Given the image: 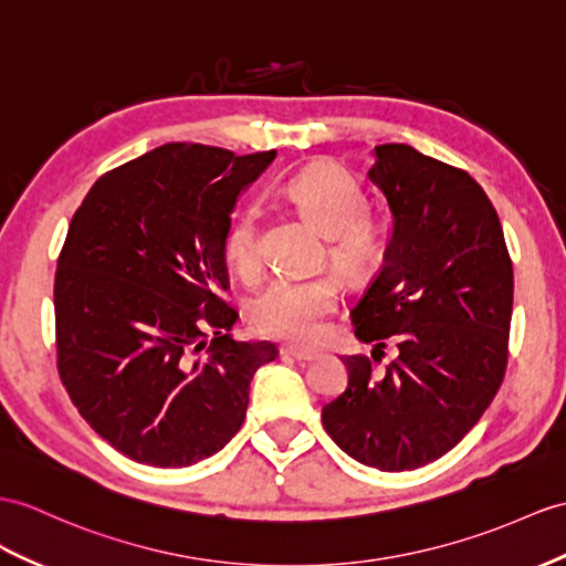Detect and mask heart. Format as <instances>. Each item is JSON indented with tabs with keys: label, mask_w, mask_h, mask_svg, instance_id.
<instances>
[{
	"label": "heart",
	"mask_w": 566,
	"mask_h": 566,
	"mask_svg": "<svg viewBox=\"0 0 566 566\" xmlns=\"http://www.w3.org/2000/svg\"><path fill=\"white\" fill-rule=\"evenodd\" d=\"M326 310L328 297L312 291L310 285L281 283L261 300L254 328L261 336L271 334V331H281V334H305V331L319 326Z\"/></svg>",
	"instance_id": "heart-1"
}]
</instances>
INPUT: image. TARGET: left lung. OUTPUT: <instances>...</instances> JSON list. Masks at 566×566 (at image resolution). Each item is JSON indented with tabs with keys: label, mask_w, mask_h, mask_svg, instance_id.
<instances>
[{
	"label": "left lung",
	"mask_w": 566,
	"mask_h": 566,
	"mask_svg": "<svg viewBox=\"0 0 566 566\" xmlns=\"http://www.w3.org/2000/svg\"><path fill=\"white\" fill-rule=\"evenodd\" d=\"M273 154L165 144L105 172L54 273L57 369L84 420L136 463L185 468L240 432L273 343L232 336L226 240Z\"/></svg>",
	"instance_id": "left-lung-1"
}]
</instances>
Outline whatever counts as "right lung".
<instances>
[{"label": "right lung", "instance_id": "obj_1", "mask_svg": "<svg viewBox=\"0 0 566 566\" xmlns=\"http://www.w3.org/2000/svg\"><path fill=\"white\" fill-rule=\"evenodd\" d=\"M371 160L391 232L350 316L355 336L377 348L343 360L348 389L322 422L348 457L398 473L442 459L492 403L514 271L497 211L471 175L406 144L377 146Z\"/></svg>", "mask_w": 566, "mask_h": 566}]
</instances>
